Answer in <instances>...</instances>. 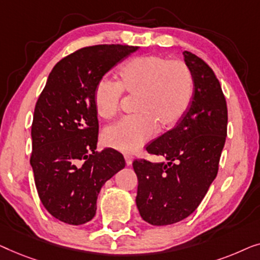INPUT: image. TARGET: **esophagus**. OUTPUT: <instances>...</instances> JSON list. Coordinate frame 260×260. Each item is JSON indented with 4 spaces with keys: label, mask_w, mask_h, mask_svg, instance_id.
I'll use <instances>...</instances> for the list:
<instances>
[{
    "label": "esophagus",
    "mask_w": 260,
    "mask_h": 260,
    "mask_svg": "<svg viewBox=\"0 0 260 260\" xmlns=\"http://www.w3.org/2000/svg\"><path fill=\"white\" fill-rule=\"evenodd\" d=\"M125 160H126V165L131 166L132 162H133V158L131 155H125Z\"/></svg>",
    "instance_id": "1"
}]
</instances>
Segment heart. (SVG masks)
Returning a JSON list of instances; mask_svg holds the SVG:
<instances>
[{"mask_svg": "<svg viewBox=\"0 0 260 260\" xmlns=\"http://www.w3.org/2000/svg\"><path fill=\"white\" fill-rule=\"evenodd\" d=\"M119 81L101 79L95 86L93 102L101 119L114 118L120 111L122 92L133 95L135 115L107 127L104 144L132 154L151 140L159 129L180 122L191 105L193 75L184 61L162 55H144L127 61L118 72Z\"/></svg>", "mask_w": 260, "mask_h": 260, "instance_id": "obj_1", "label": "heart"}]
</instances>
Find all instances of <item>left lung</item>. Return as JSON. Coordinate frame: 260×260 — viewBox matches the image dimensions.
Instances as JSON below:
<instances>
[{
  "label": "left lung",
  "instance_id": "1",
  "mask_svg": "<svg viewBox=\"0 0 260 260\" xmlns=\"http://www.w3.org/2000/svg\"><path fill=\"white\" fill-rule=\"evenodd\" d=\"M193 75V96L174 128L151 142L146 151L166 162L134 160L139 213L148 224L165 226L197 210L217 177L228 135V106L219 80L203 58L185 50Z\"/></svg>",
  "mask_w": 260,
  "mask_h": 260
}]
</instances>
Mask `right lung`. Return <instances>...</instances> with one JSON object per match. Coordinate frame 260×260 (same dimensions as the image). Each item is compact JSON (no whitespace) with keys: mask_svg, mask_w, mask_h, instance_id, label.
Segmentation results:
<instances>
[{"mask_svg":"<svg viewBox=\"0 0 260 260\" xmlns=\"http://www.w3.org/2000/svg\"><path fill=\"white\" fill-rule=\"evenodd\" d=\"M138 47L98 45L69 54L52 69L36 102L30 165L40 200L69 225L92 220L105 182L125 167L121 153L98 152L93 92L106 73Z\"/></svg>","mask_w":260,"mask_h":260,"instance_id":"add662e5","label":"right lung"}]
</instances>
